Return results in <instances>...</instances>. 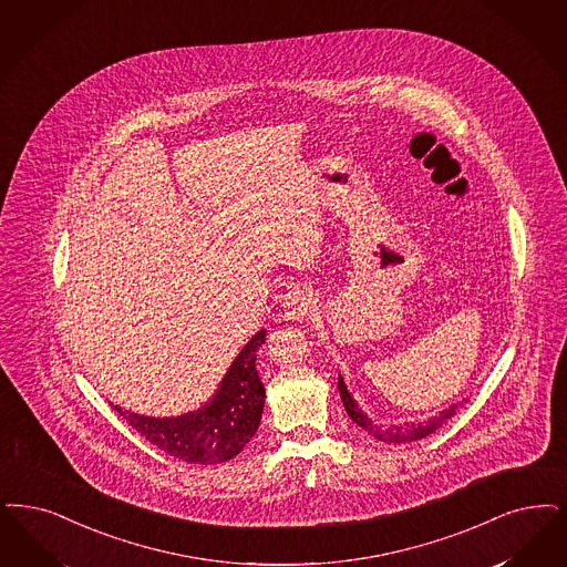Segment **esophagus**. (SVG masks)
Returning a JSON list of instances; mask_svg holds the SVG:
<instances>
[{
    "mask_svg": "<svg viewBox=\"0 0 567 567\" xmlns=\"http://www.w3.org/2000/svg\"><path fill=\"white\" fill-rule=\"evenodd\" d=\"M285 308H287V317L291 320H303V318L312 315L315 308V297L306 289H291L285 295Z\"/></svg>",
    "mask_w": 567,
    "mask_h": 567,
    "instance_id": "34e87169",
    "label": "esophagus"
}]
</instances>
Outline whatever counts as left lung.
Returning a JSON list of instances; mask_svg holds the SVG:
<instances>
[{
  "instance_id": "8db88e82",
  "label": "left lung",
  "mask_w": 567,
  "mask_h": 567,
  "mask_svg": "<svg viewBox=\"0 0 567 567\" xmlns=\"http://www.w3.org/2000/svg\"><path fill=\"white\" fill-rule=\"evenodd\" d=\"M338 388H340L341 401H343V408L348 411V415H350V420L352 422H357L361 429L369 432V434H373L375 439H380V441H388V443H409V441H417V439H424V436H429L431 432L436 431L439 426H441V422H445L447 417H452L453 411L457 405H452L450 409H445V411H441L436 417H432L429 422H422V424H408V426H392V429H388V431H382V429H375L373 424H371V420L364 415L363 411L359 409V405L354 403V399L350 396V392H348V388L343 384V380H338Z\"/></svg>"
}]
</instances>
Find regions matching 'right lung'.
I'll return each instance as SVG.
<instances>
[{
	"label": "right lung",
	"mask_w": 567,
	"mask_h": 567,
	"mask_svg": "<svg viewBox=\"0 0 567 567\" xmlns=\"http://www.w3.org/2000/svg\"><path fill=\"white\" fill-rule=\"evenodd\" d=\"M264 341L266 331L261 329L240 350L213 401L194 413L162 420L115 409L141 436L177 460L189 464L227 462L245 450L261 422L266 388L257 375L255 359Z\"/></svg>",
	"instance_id": "obj_1"
}]
</instances>
